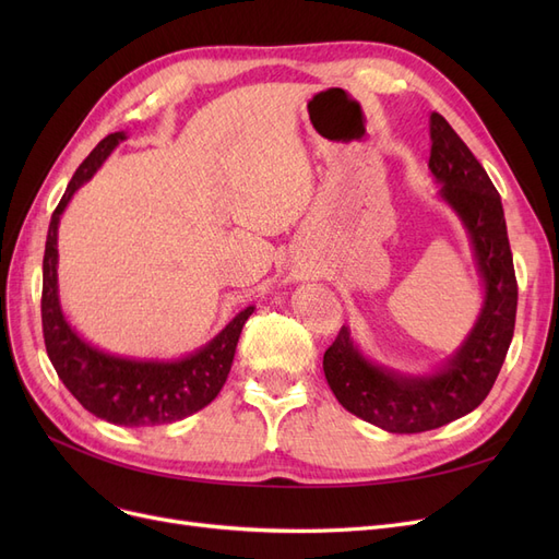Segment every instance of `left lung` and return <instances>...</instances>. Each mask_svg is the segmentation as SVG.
I'll use <instances>...</instances> for the list:
<instances>
[{"label":"left lung","instance_id":"obj_1","mask_svg":"<svg viewBox=\"0 0 559 559\" xmlns=\"http://www.w3.org/2000/svg\"><path fill=\"white\" fill-rule=\"evenodd\" d=\"M429 170L460 216L483 282V308L464 343L429 376L370 361L343 326L324 354V376L345 411L389 433H421L476 411L513 341L518 282L501 198L485 167L441 114L429 118Z\"/></svg>","mask_w":559,"mask_h":559}]
</instances>
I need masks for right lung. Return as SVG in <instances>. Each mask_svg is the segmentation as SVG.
I'll list each match as a JSON object with an SVG mask.
<instances>
[{
    "instance_id": "right-lung-1",
    "label": "right lung",
    "mask_w": 559,
    "mask_h": 559,
    "mask_svg": "<svg viewBox=\"0 0 559 559\" xmlns=\"http://www.w3.org/2000/svg\"><path fill=\"white\" fill-rule=\"evenodd\" d=\"M123 140L126 132H114L91 151L50 216L44 251L41 326L50 364L83 408L118 427H158L202 411L222 392L230 373L235 347L253 306L235 314L207 345L170 361L118 357V354L93 347L72 329L58 296L60 216L70 205L72 195Z\"/></svg>"
}]
</instances>
